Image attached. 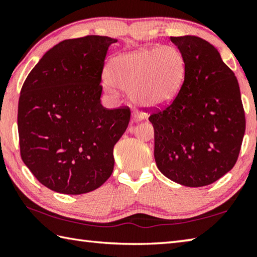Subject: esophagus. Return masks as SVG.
Masks as SVG:
<instances>
[{
    "mask_svg": "<svg viewBox=\"0 0 257 257\" xmlns=\"http://www.w3.org/2000/svg\"><path fill=\"white\" fill-rule=\"evenodd\" d=\"M133 118H134V121H139L142 120L143 118H144V114L141 112H134L133 113Z\"/></svg>",
    "mask_w": 257,
    "mask_h": 257,
    "instance_id": "obj_1",
    "label": "esophagus"
}]
</instances>
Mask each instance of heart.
I'll list each match as a JSON object with an SVG mask.
<instances>
[{"instance_id": "b5f03b06", "label": "heart", "mask_w": 257, "mask_h": 257, "mask_svg": "<svg viewBox=\"0 0 257 257\" xmlns=\"http://www.w3.org/2000/svg\"><path fill=\"white\" fill-rule=\"evenodd\" d=\"M186 62L175 46L163 45L121 54L107 67L106 77L113 85L129 90L137 105L161 107L171 103L179 92Z\"/></svg>"}]
</instances>
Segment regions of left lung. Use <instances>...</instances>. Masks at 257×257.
<instances>
[{
    "label": "left lung",
    "instance_id": "1",
    "mask_svg": "<svg viewBox=\"0 0 257 257\" xmlns=\"http://www.w3.org/2000/svg\"><path fill=\"white\" fill-rule=\"evenodd\" d=\"M185 58V80L175 99L149 120L154 158L169 179L211 185L236 164L246 128L240 89L214 46L197 36L170 37Z\"/></svg>",
    "mask_w": 257,
    "mask_h": 257
}]
</instances>
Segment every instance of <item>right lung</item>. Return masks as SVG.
<instances>
[{
	"instance_id": "add662e5",
	"label": "right lung",
	"mask_w": 257,
	"mask_h": 257,
	"mask_svg": "<svg viewBox=\"0 0 257 257\" xmlns=\"http://www.w3.org/2000/svg\"><path fill=\"white\" fill-rule=\"evenodd\" d=\"M115 42L97 35L60 42L43 55L21 88V159L56 193H89L112 175L113 147L130 121L128 106L111 110L101 104L104 60Z\"/></svg>"
}]
</instances>
